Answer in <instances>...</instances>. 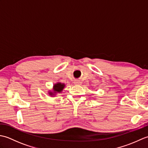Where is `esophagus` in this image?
Instances as JSON below:
<instances>
[{"instance_id": "34e87169", "label": "esophagus", "mask_w": 148, "mask_h": 148, "mask_svg": "<svg viewBox=\"0 0 148 148\" xmlns=\"http://www.w3.org/2000/svg\"><path fill=\"white\" fill-rule=\"evenodd\" d=\"M74 83V84H76V85H80V84H81V82L79 81H75Z\"/></svg>"}]
</instances>
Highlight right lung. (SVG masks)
Returning <instances> with one entry per match:
<instances>
[{
  "instance_id": "right-lung-1",
  "label": "right lung",
  "mask_w": 148,
  "mask_h": 148,
  "mask_svg": "<svg viewBox=\"0 0 148 148\" xmlns=\"http://www.w3.org/2000/svg\"><path fill=\"white\" fill-rule=\"evenodd\" d=\"M65 87V84L64 83H62L60 82L56 83L53 84L52 90H49L48 92V94L51 97H54L57 93H61Z\"/></svg>"
}]
</instances>
